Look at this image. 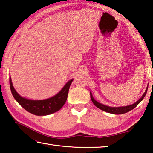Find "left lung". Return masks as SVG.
I'll return each mask as SVG.
<instances>
[{"instance_id":"8db88e82","label":"left lung","mask_w":153,"mask_h":153,"mask_svg":"<svg viewBox=\"0 0 153 153\" xmlns=\"http://www.w3.org/2000/svg\"><path fill=\"white\" fill-rule=\"evenodd\" d=\"M148 86H149V85L147 86L146 90H145V92L143 94V95L140 98L138 101H136L135 103H134V104H132V105H128V106H124V107H108V106L102 105V104H101V103L97 102V100L94 99V97H93L92 94L91 92H90V98H91V100H92V102L94 103V105L96 106V107H98V108H100V109L104 111H105V112L111 113V114H115V115H120V114H123V113H128V112H129V111L134 109V108H135L136 106L138 105L139 103L142 101V100H143V98H144L145 95H146V92H147V90H148Z\"/></svg>"}]
</instances>
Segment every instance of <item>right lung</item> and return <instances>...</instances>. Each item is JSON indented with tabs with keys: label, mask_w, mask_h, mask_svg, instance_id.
<instances>
[{
	"label": "right lung",
	"mask_w": 153,
	"mask_h": 153,
	"mask_svg": "<svg viewBox=\"0 0 153 153\" xmlns=\"http://www.w3.org/2000/svg\"><path fill=\"white\" fill-rule=\"evenodd\" d=\"M72 81L73 79L67 82L60 92L54 97L44 100H31L18 94L13 86L11 77H9L10 88L16 101L28 112L38 116L51 115L61 109L66 102Z\"/></svg>",
	"instance_id": "1"
}]
</instances>
